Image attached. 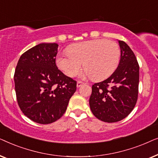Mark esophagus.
I'll return each instance as SVG.
<instances>
[{
    "label": "esophagus",
    "instance_id": "1",
    "mask_svg": "<svg viewBox=\"0 0 158 158\" xmlns=\"http://www.w3.org/2000/svg\"><path fill=\"white\" fill-rule=\"evenodd\" d=\"M83 82H81V81H77V88H79V87H81V86L83 85Z\"/></svg>",
    "mask_w": 158,
    "mask_h": 158
}]
</instances>
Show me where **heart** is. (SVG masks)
I'll use <instances>...</instances> for the list:
<instances>
[{"instance_id":"1","label":"heart","mask_w":158,"mask_h":158,"mask_svg":"<svg viewBox=\"0 0 158 158\" xmlns=\"http://www.w3.org/2000/svg\"><path fill=\"white\" fill-rule=\"evenodd\" d=\"M67 51V54L58 56L57 64L70 77L77 74L83 63L85 72L82 77L90 76L93 81H102L116 70L120 62L118 44L105 39L76 43L69 47Z\"/></svg>"}]
</instances>
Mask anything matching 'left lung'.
<instances>
[{"instance_id": "1", "label": "left lung", "mask_w": 158, "mask_h": 158, "mask_svg": "<svg viewBox=\"0 0 158 158\" xmlns=\"http://www.w3.org/2000/svg\"><path fill=\"white\" fill-rule=\"evenodd\" d=\"M121 59L109 77L92 85L89 104L92 113L103 122H119L131 113L138 98L139 66L133 51L118 41Z\"/></svg>"}]
</instances>
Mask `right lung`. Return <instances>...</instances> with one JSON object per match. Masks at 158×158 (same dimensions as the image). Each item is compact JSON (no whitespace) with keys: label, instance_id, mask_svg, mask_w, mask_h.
<instances>
[{"label":"right lung","instance_id":"1","mask_svg":"<svg viewBox=\"0 0 158 158\" xmlns=\"http://www.w3.org/2000/svg\"><path fill=\"white\" fill-rule=\"evenodd\" d=\"M58 44L42 43L19 58L14 73L19 106L34 122L51 124L65 112L77 82L56 65Z\"/></svg>","mask_w":158,"mask_h":158}]
</instances>
